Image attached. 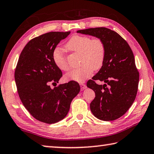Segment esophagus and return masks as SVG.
<instances>
[{"label":"esophagus","instance_id":"obj_1","mask_svg":"<svg viewBox=\"0 0 154 154\" xmlns=\"http://www.w3.org/2000/svg\"><path fill=\"white\" fill-rule=\"evenodd\" d=\"M80 86H81V90H85V88H86V86H85V84H84V83H80Z\"/></svg>","mask_w":154,"mask_h":154}]
</instances>
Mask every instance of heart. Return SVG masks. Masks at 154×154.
Wrapping results in <instances>:
<instances>
[{
    "label": "heart",
    "instance_id": "b5f03b06",
    "mask_svg": "<svg viewBox=\"0 0 154 154\" xmlns=\"http://www.w3.org/2000/svg\"><path fill=\"white\" fill-rule=\"evenodd\" d=\"M66 47L70 51L81 54V64H82L81 67L72 69L65 75L67 80L83 82L92 75L94 70L103 66L106 49L103 41L100 38L92 39L88 36L75 35L70 38ZM52 58L56 66L62 71H66L69 69L66 57L61 49H54Z\"/></svg>",
    "mask_w": 154,
    "mask_h": 154
}]
</instances>
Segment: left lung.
<instances>
[{"mask_svg":"<svg viewBox=\"0 0 154 154\" xmlns=\"http://www.w3.org/2000/svg\"><path fill=\"white\" fill-rule=\"evenodd\" d=\"M77 32L100 38L105 45L103 66L87 83V86L94 91L96 95L90 103V110L100 120L118 119L128 110L137 96L139 73L133 52L118 33L109 28H88ZM95 80L105 84L98 85Z\"/></svg>","mask_w":154,"mask_h":154,"instance_id":"obj_1","label":"left lung"}]
</instances>
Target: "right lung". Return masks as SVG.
<instances>
[{
	"label": "right lung",
	"instance_id": "add662e5",
	"mask_svg": "<svg viewBox=\"0 0 154 154\" xmlns=\"http://www.w3.org/2000/svg\"><path fill=\"white\" fill-rule=\"evenodd\" d=\"M71 32H50L30 40L20 54L15 71V81L20 100L37 120L54 124L69 113L72 99L79 94L75 81L57 84L62 76L52 54L60 41Z\"/></svg>",
	"mask_w": 154,
	"mask_h": 154
}]
</instances>
